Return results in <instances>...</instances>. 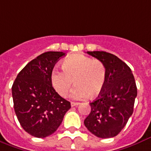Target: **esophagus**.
Here are the masks:
<instances>
[{"label": "esophagus", "mask_w": 151, "mask_h": 151, "mask_svg": "<svg viewBox=\"0 0 151 151\" xmlns=\"http://www.w3.org/2000/svg\"><path fill=\"white\" fill-rule=\"evenodd\" d=\"M79 104V103H78V102H74V101H72V102H71V106H72V107H73V106H78Z\"/></svg>", "instance_id": "obj_1"}]
</instances>
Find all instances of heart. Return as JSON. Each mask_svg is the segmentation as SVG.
I'll return each mask as SVG.
<instances>
[{
    "label": "heart",
    "instance_id": "heart-1",
    "mask_svg": "<svg viewBox=\"0 0 151 151\" xmlns=\"http://www.w3.org/2000/svg\"><path fill=\"white\" fill-rule=\"evenodd\" d=\"M63 72L53 70L50 75L52 87L60 97L65 98L73 83L76 87L72 96L83 99L98 96L103 90L106 81V68L103 63L85 55H72L61 63Z\"/></svg>",
    "mask_w": 151,
    "mask_h": 151
}]
</instances>
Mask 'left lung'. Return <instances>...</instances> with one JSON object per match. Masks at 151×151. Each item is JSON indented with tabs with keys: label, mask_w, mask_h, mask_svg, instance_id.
Listing matches in <instances>:
<instances>
[{
	"label": "left lung",
	"mask_w": 151,
	"mask_h": 151,
	"mask_svg": "<svg viewBox=\"0 0 151 151\" xmlns=\"http://www.w3.org/2000/svg\"><path fill=\"white\" fill-rule=\"evenodd\" d=\"M89 55L103 63L106 81L102 91L90 103L91 111L84 124L97 137L117 135L132 115L137 87L132 70L116 56L104 51H88Z\"/></svg>",
	"instance_id": "1"
}]
</instances>
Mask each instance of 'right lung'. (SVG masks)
Wrapping results in <instances>:
<instances>
[{
	"instance_id": "obj_1",
	"label": "right lung",
	"mask_w": 151,
	"mask_h": 151,
	"mask_svg": "<svg viewBox=\"0 0 151 151\" xmlns=\"http://www.w3.org/2000/svg\"><path fill=\"white\" fill-rule=\"evenodd\" d=\"M63 52H45L28 63L12 87L14 109L22 128L32 136L45 138L59 128L69 101L57 94L50 75Z\"/></svg>"
}]
</instances>
